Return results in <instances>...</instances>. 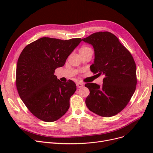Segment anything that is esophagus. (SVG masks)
<instances>
[{"label":"esophagus","mask_w":153,"mask_h":153,"mask_svg":"<svg viewBox=\"0 0 153 153\" xmlns=\"http://www.w3.org/2000/svg\"><path fill=\"white\" fill-rule=\"evenodd\" d=\"M83 84H82V83H81V82H77L76 83V86H77V88H80V87H83Z\"/></svg>","instance_id":"34e87169"}]
</instances>
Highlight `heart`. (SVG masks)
Here are the masks:
<instances>
[{
	"mask_svg": "<svg viewBox=\"0 0 153 153\" xmlns=\"http://www.w3.org/2000/svg\"><path fill=\"white\" fill-rule=\"evenodd\" d=\"M92 53V50L91 48L89 46H82L79 49V53L81 56L83 55V54H87V53Z\"/></svg>",
	"mask_w": 153,
	"mask_h": 153,
	"instance_id": "obj_1",
	"label": "heart"
}]
</instances>
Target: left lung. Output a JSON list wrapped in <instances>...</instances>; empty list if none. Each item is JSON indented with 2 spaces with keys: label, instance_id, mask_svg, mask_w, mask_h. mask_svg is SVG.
<instances>
[{
  "label": "left lung",
  "instance_id": "left-lung-1",
  "mask_svg": "<svg viewBox=\"0 0 153 153\" xmlns=\"http://www.w3.org/2000/svg\"><path fill=\"white\" fill-rule=\"evenodd\" d=\"M82 41L92 45L94 49V63L91 71L104 76L102 86L85 84L90 91L85 99L86 105L101 117L114 116L125 108L135 91L137 79L134 59L110 32H96Z\"/></svg>",
  "mask_w": 153,
  "mask_h": 153
}]
</instances>
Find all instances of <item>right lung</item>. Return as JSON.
Returning <instances> with one entry per match:
<instances>
[{
	"label": "right lung",
	"mask_w": 153,
	"mask_h": 153,
	"mask_svg": "<svg viewBox=\"0 0 153 153\" xmlns=\"http://www.w3.org/2000/svg\"><path fill=\"white\" fill-rule=\"evenodd\" d=\"M81 41L43 37L26 46L19 56L16 69L19 94L31 113L42 121H56L69 108L76 84L71 80L61 82L54 72L64 65Z\"/></svg>",
	"instance_id": "obj_1"
}]
</instances>
